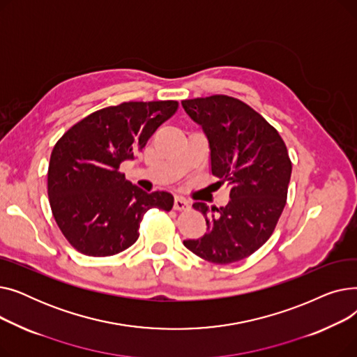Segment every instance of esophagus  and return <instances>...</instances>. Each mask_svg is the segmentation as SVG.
Instances as JSON below:
<instances>
[{
    "mask_svg": "<svg viewBox=\"0 0 357 357\" xmlns=\"http://www.w3.org/2000/svg\"><path fill=\"white\" fill-rule=\"evenodd\" d=\"M174 208L176 211H183V210H188L190 208V202L186 201L182 197H175V202H174Z\"/></svg>",
    "mask_w": 357,
    "mask_h": 357,
    "instance_id": "esophagus-1",
    "label": "esophagus"
}]
</instances>
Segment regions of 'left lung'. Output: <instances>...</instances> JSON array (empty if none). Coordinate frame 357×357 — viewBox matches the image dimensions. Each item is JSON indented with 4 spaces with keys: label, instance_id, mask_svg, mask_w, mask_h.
Instances as JSON below:
<instances>
[{
    "label": "left lung",
    "instance_id": "1",
    "mask_svg": "<svg viewBox=\"0 0 357 357\" xmlns=\"http://www.w3.org/2000/svg\"><path fill=\"white\" fill-rule=\"evenodd\" d=\"M182 107L208 139L213 175L230 186L226 207L192 205L208 231L183 245L211 264L246 259L272 236L287 204L292 172L287 146L275 127L237 98L183 100Z\"/></svg>",
    "mask_w": 357,
    "mask_h": 357
}]
</instances>
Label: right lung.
<instances>
[{
	"label": "right lung",
	"instance_id": "1",
	"mask_svg": "<svg viewBox=\"0 0 357 357\" xmlns=\"http://www.w3.org/2000/svg\"><path fill=\"white\" fill-rule=\"evenodd\" d=\"M178 101H130L86 116L54 144L47 171L50 208L70 246L86 256L117 255L139 238L150 208L171 211L172 194L144 192L120 172L171 119Z\"/></svg>",
	"mask_w": 357,
	"mask_h": 357
}]
</instances>
